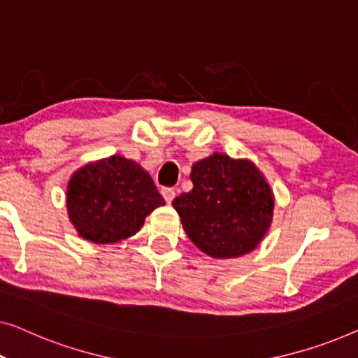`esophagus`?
Here are the masks:
<instances>
[{
	"instance_id": "34e87169",
	"label": "esophagus",
	"mask_w": 358,
	"mask_h": 358,
	"mask_svg": "<svg viewBox=\"0 0 358 358\" xmlns=\"http://www.w3.org/2000/svg\"><path fill=\"white\" fill-rule=\"evenodd\" d=\"M175 194H177V193H175V189H173V188H164V189H162V196H164V199L167 201L169 204L172 203V201L175 199Z\"/></svg>"
}]
</instances>
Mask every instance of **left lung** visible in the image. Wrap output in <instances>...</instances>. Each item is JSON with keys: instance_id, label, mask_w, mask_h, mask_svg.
<instances>
[{"instance_id": "1", "label": "left lung", "mask_w": 358, "mask_h": 358, "mask_svg": "<svg viewBox=\"0 0 358 358\" xmlns=\"http://www.w3.org/2000/svg\"><path fill=\"white\" fill-rule=\"evenodd\" d=\"M193 189L173 199L189 240L213 258L253 251L273 222L274 194L250 160L215 152L191 169Z\"/></svg>"}]
</instances>
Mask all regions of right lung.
<instances>
[{
  "label": "right lung",
  "instance_id": "right-lung-1",
  "mask_svg": "<svg viewBox=\"0 0 358 358\" xmlns=\"http://www.w3.org/2000/svg\"><path fill=\"white\" fill-rule=\"evenodd\" d=\"M164 204L150 175L122 155L84 165L66 189L68 215L79 236L102 245L134 235Z\"/></svg>",
  "mask_w": 358,
  "mask_h": 358
}]
</instances>
